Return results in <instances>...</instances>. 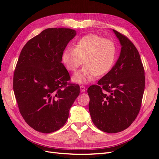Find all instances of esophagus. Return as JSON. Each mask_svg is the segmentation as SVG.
Returning <instances> with one entry per match:
<instances>
[{
	"instance_id": "1",
	"label": "esophagus",
	"mask_w": 159,
	"mask_h": 159,
	"mask_svg": "<svg viewBox=\"0 0 159 159\" xmlns=\"http://www.w3.org/2000/svg\"><path fill=\"white\" fill-rule=\"evenodd\" d=\"M80 90L81 92H84L85 91V86H84L83 85H80Z\"/></svg>"
}]
</instances>
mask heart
<instances>
[{
	"instance_id": "b5f03b06",
	"label": "heart",
	"mask_w": 159,
	"mask_h": 159,
	"mask_svg": "<svg viewBox=\"0 0 159 159\" xmlns=\"http://www.w3.org/2000/svg\"><path fill=\"white\" fill-rule=\"evenodd\" d=\"M117 56V48L111 40L97 34L85 36L77 42L74 48L67 47L61 54L62 63L67 70L76 72L82 64L85 66L75 74L73 80L85 84L97 75H104L112 69Z\"/></svg>"
}]
</instances>
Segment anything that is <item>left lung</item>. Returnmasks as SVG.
<instances>
[{
    "label": "left lung",
    "mask_w": 159,
    "mask_h": 159,
    "mask_svg": "<svg viewBox=\"0 0 159 159\" xmlns=\"http://www.w3.org/2000/svg\"><path fill=\"white\" fill-rule=\"evenodd\" d=\"M122 46L117 63L109 72L88 89L91 120L101 131H124L139 113L145 90V70L133 42L115 30Z\"/></svg>",
    "instance_id": "1"
}]
</instances>
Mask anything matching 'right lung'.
<instances>
[{
  "label": "right lung",
  "instance_id": "add662e5",
  "mask_svg": "<svg viewBox=\"0 0 159 159\" xmlns=\"http://www.w3.org/2000/svg\"><path fill=\"white\" fill-rule=\"evenodd\" d=\"M76 31L50 28L31 38L23 47L14 71L13 90L26 123L43 133L63 127L80 92L70 81L61 54Z\"/></svg>",
  "mask_w": 159,
  "mask_h": 159
}]
</instances>
